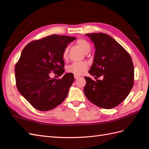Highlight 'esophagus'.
<instances>
[{"mask_svg":"<svg viewBox=\"0 0 149 149\" xmlns=\"http://www.w3.org/2000/svg\"><path fill=\"white\" fill-rule=\"evenodd\" d=\"M74 77L75 79H78V78L80 77V76H79V75H78V74H74Z\"/></svg>","mask_w":149,"mask_h":149,"instance_id":"34e87169","label":"esophagus"}]
</instances>
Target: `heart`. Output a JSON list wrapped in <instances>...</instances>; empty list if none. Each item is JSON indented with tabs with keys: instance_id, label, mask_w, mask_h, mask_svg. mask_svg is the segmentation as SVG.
Listing matches in <instances>:
<instances>
[{
	"instance_id": "heart-1",
	"label": "heart",
	"mask_w": 149,
	"mask_h": 149,
	"mask_svg": "<svg viewBox=\"0 0 149 149\" xmlns=\"http://www.w3.org/2000/svg\"><path fill=\"white\" fill-rule=\"evenodd\" d=\"M76 44L82 49V50L87 53L91 49V45L89 42L84 38H79L76 42ZM68 48H66L63 52L62 57L64 60H66L68 56ZM88 67V63L86 61H76L69 65L67 67V71L69 73H72L76 74H81L86 71Z\"/></svg>"
}]
</instances>
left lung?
<instances>
[{
    "instance_id": "left-lung-1",
    "label": "left lung",
    "mask_w": 149,
    "mask_h": 149,
    "mask_svg": "<svg viewBox=\"0 0 149 149\" xmlns=\"http://www.w3.org/2000/svg\"><path fill=\"white\" fill-rule=\"evenodd\" d=\"M94 42L96 52L89 73L96 81L85 76L84 93L88 100L104 109L118 106L133 87L134 68L129 53L109 35L102 33H87Z\"/></svg>"
}]
</instances>
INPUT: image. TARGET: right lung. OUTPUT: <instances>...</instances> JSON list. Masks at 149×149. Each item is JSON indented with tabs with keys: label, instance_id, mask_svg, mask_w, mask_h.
<instances>
[{
	"label": "right lung",
	"instance_id": "add662e5",
	"mask_svg": "<svg viewBox=\"0 0 149 149\" xmlns=\"http://www.w3.org/2000/svg\"><path fill=\"white\" fill-rule=\"evenodd\" d=\"M75 37L52 35L28 43L15 66L18 91L36 109L52 110L60 105L74 81L73 73L51 78L50 73L63 74V52Z\"/></svg>",
	"mask_w": 149,
	"mask_h": 149
}]
</instances>
